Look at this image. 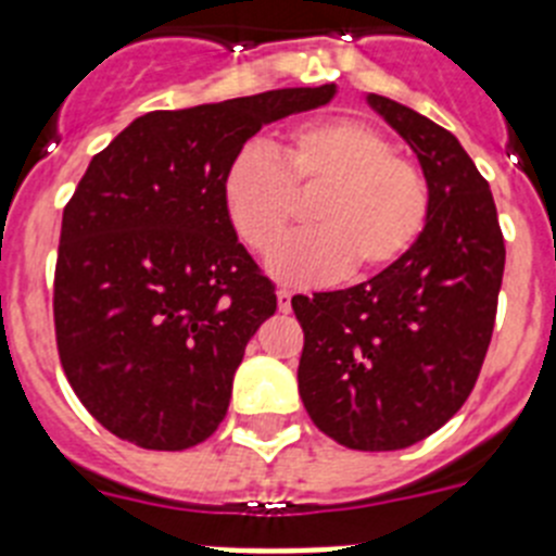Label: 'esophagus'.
Returning <instances> with one entry per match:
<instances>
[{
    "label": "esophagus",
    "mask_w": 556,
    "mask_h": 556,
    "mask_svg": "<svg viewBox=\"0 0 556 556\" xmlns=\"http://www.w3.org/2000/svg\"><path fill=\"white\" fill-rule=\"evenodd\" d=\"M278 312H292V292L289 289H278Z\"/></svg>",
    "instance_id": "esophagus-1"
}]
</instances>
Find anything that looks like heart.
Returning <instances> with one entry per match:
<instances>
[{
    "label": "heart",
    "instance_id": "heart-1",
    "mask_svg": "<svg viewBox=\"0 0 556 556\" xmlns=\"http://www.w3.org/2000/svg\"><path fill=\"white\" fill-rule=\"evenodd\" d=\"M225 219L255 255L287 239L298 200H312L301 236L275 255L273 273L289 283H317L348 273L370 278L415 248L429 223L424 169L392 150L384 132L358 119L294 127L269 147H244L219 184Z\"/></svg>",
    "mask_w": 556,
    "mask_h": 556
}]
</instances>
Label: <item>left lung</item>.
Segmentation results:
<instances>
[{
  "mask_svg": "<svg viewBox=\"0 0 556 556\" xmlns=\"http://www.w3.org/2000/svg\"><path fill=\"white\" fill-rule=\"evenodd\" d=\"M415 150L429 223L370 281L292 298L303 328L298 387L314 426L356 451H397L445 426L473 392L504 278L493 194L454 132L367 94Z\"/></svg>",
  "mask_w": 556,
  "mask_h": 556,
  "instance_id": "left-lung-1",
  "label": "left lung"
}]
</instances>
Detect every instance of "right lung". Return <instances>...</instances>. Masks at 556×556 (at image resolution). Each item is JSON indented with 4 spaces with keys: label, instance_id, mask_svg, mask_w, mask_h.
Instances as JSON below:
<instances>
[{
    "label": "right lung",
    "instance_id": "add662e5",
    "mask_svg": "<svg viewBox=\"0 0 556 556\" xmlns=\"http://www.w3.org/2000/svg\"><path fill=\"white\" fill-rule=\"evenodd\" d=\"M337 86L152 111L97 152L63 208L58 356L111 434L184 451L217 431L244 348L278 301L223 211V172L250 136Z\"/></svg>",
    "mask_w": 556,
    "mask_h": 556
}]
</instances>
